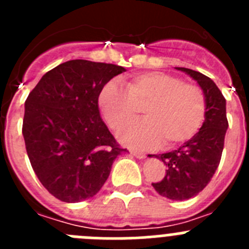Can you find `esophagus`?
<instances>
[{"mask_svg":"<svg viewBox=\"0 0 249 249\" xmlns=\"http://www.w3.org/2000/svg\"><path fill=\"white\" fill-rule=\"evenodd\" d=\"M131 153L135 156V157L140 158V160H143V158L146 157V153H143V152L141 151H131Z\"/></svg>","mask_w":249,"mask_h":249,"instance_id":"34e87169","label":"esophagus"}]
</instances>
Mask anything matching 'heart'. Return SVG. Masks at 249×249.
Returning a JSON list of instances; mask_svg holds the SVG:
<instances>
[{"label":"heart","mask_w":249,"mask_h":249,"mask_svg":"<svg viewBox=\"0 0 249 249\" xmlns=\"http://www.w3.org/2000/svg\"><path fill=\"white\" fill-rule=\"evenodd\" d=\"M106 122L118 129L135 120L143 108L144 120L132 123L118 133L131 147L179 146L199 131L206 118V97L198 86L183 83L179 77L163 72H144L126 82L106 83L98 96Z\"/></svg>","instance_id":"heart-1"}]
</instances>
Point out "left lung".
<instances>
[{
	"mask_svg": "<svg viewBox=\"0 0 249 249\" xmlns=\"http://www.w3.org/2000/svg\"><path fill=\"white\" fill-rule=\"evenodd\" d=\"M176 70L187 73L199 85L206 97V118L199 131L179 148L156 156L167 169L164 177L152 186L166 198L184 201L198 195L214 175L222 157L228 121L226 98L210 77L190 68Z\"/></svg>",
	"mask_w": 249,
	"mask_h": 249,
	"instance_id": "8db88e82",
	"label": "left lung"
}]
</instances>
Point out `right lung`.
<instances>
[{
	"label": "right lung",
	"instance_id": "right-lung-1",
	"mask_svg": "<svg viewBox=\"0 0 249 249\" xmlns=\"http://www.w3.org/2000/svg\"><path fill=\"white\" fill-rule=\"evenodd\" d=\"M126 68L71 59L43 74L25 102L22 135L46 190L67 203L93 197L122 152L101 118L103 86Z\"/></svg>",
	"mask_w": 249,
	"mask_h": 249
}]
</instances>
